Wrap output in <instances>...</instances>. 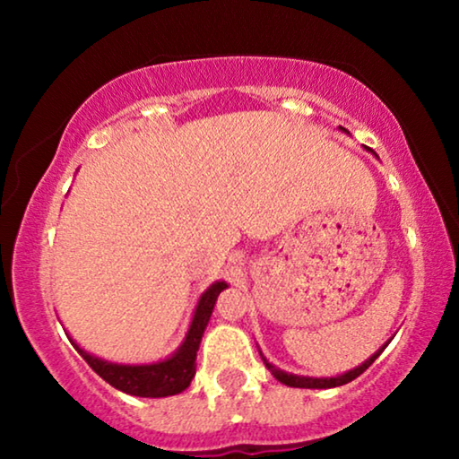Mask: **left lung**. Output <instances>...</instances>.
I'll return each instance as SVG.
<instances>
[{
    "label": "left lung",
    "instance_id": "1",
    "mask_svg": "<svg viewBox=\"0 0 459 459\" xmlns=\"http://www.w3.org/2000/svg\"><path fill=\"white\" fill-rule=\"evenodd\" d=\"M386 349V344L382 349H378L376 351V353L369 357V359H366L361 363V366H357L355 369H349V372H344V374H341V376H336V378H309V376H297V374H288V372H281L280 368H275L273 363H269L265 357H263V363H265L267 366V369L269 372H272L273 376H275V380H280L281 385H286V386H294V388H334V386H342V385H347V382H351V380H355L357 376H361L363 372H366V369L372 366V363L378 359V355L382 353V351ZM261 353V351H259Z\"/></svg>",
    "mask_w": 459,
    "mask_h": 459
}]
</instances>
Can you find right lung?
<instances>
[{
  "label": "right lung",
  "mask_w": 459,
  "mask_h": 459,
  "mask_svg": "<svg viewBox=\"0 0 459 459\" xmlns=\"http://www.w3.org/2000/svg\"><path fill=\"white\" fill-rule=\"evenodd\" d=\"M228 284L225 281H215V284L206 288L200 297L196 311H194L190 330L181 342V347L175 351L167 359L156 363H143V366H123V363H110L93 357L79 347L73 338V347L79 351V355L90 363V368L96 372L100 378H104L110 386L118 391L135 394V397H169V394H178L190 386V382L196 374V351L203 341L204 328L209 324L212 307L219 292L225 290Z\"/></svg>",
  "instance_id": "1"
}]
</instances>
